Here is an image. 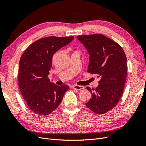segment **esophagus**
Instances as JSON below:
<instances>
[{
  "mask_svg": "<svg viewBox=\"0 0 146 146\" xmlns=\"http://www.w3.org/2000/svg\"><path fill=\"white\" fill-rule=\"evenodd\" d=\"M73 88L74 90H77V91H80L83 89H84V88L83 86H79V85H74L73 86Z\"/></svg>",
  "mask_w": 146,
  "mask_h": 146,
  "instance_id": "esophagus-1",
  "label": "esophagus"
}]
</instances>
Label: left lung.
I'll use <instances>...</instances> for the list:
<instances>
[{
	"mask_svg": "<svg viewBox=\"0 0 146 146\" xmlns=\"http://www.w3.org/2000/svg\"><path fill=\"white\" fill-rule=\"evenodd\" d=\"M77 38L90 54L88 72L100 78L96 89L86 87L92 97L85 104L92 111L102 114L119 102L127 77V57L122 47L101 34L80 35Z\"/></svg>",
	"mask_w": 146,
	"mask_h": 146,
	"instance_id": "1",
	"label": "left lung"
}]
</instances>
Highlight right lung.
Segmentation results:
<instances>
[{
  "label": "right lung",
  "instance_id": "right-lung-1",
  "mask_svg": "<svg viewBox=\"0 0 146 146\" xmlns=\"http://www.w3.org/2000/svg\"><path fill=\"white\" fill-rule=\"evenodd\" d=\"M74 36H48L30 45L19 61L20 91L29 108L39 115L47 116L58 107L68 85L58 86L47 77L52 59L60 48L71 42Z\"/></svg>",
  "mask_w": 146,
  "mask_h": 146
}]
</instances>
